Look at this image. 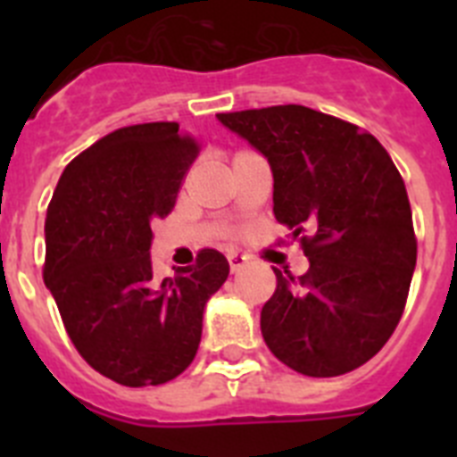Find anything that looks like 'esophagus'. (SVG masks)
<instances>
[{
  "mask_svg": "<svg viewBox=\"0 0 457 457\" xmlns=\"http://www.w3.org/2000/svg\"><path fill=\"white\" fill-rule=\"evenodd\" d=\"M226 258H228V265H231V272H240V270L249 263V258L245 256V253L233 252V249H231V252H228V253H226Z\"/></svg>",
  "mask_w": 457,
  "mask_h": 457,
  "instance_id": "esophagus-1",
  "label": "esophagus"
}]
</instances>
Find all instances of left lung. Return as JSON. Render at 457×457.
Returning <instances> with one entry per match:
<instances>
[{"label":"left lung","instance_id":"left-lung-1","mask_svg":"<svg viewBox=\"0 0 457 457\" xmlns=\"http://www.w3.org/2000/svg\"><path fill=\"white\" fill-rule=\"evenodd\" d=\"M268 160L274 217L302 237L309 270H277L261 332L278 361L334 378L382 350L405 309L417 237L401 173L357 125L302 104L217 114Z\"/></svg>","mask_w":457,"mask_h":457}]
</instances>
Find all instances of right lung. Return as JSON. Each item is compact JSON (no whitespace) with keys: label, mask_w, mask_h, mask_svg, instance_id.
I'll return each mask as SVG.
<instances>
[{"label":"right lung","mask_w":457,"mask_h":457,"mask_svg":"<svg viewBox=\"0 0 457 457\" xmlns=\"http://www.w3.org/2000/svg\"><path fill=\"white\" fill-rule=\"evenodd\" d=\"M196 153L179 123L120 128L63 169L47 208L46 286L78 353L119 385L179 378L228 277L215 249L171 277L153 274L151 226L173 210Z\"/></svg>","instance_id":"1"}]
</instances>
